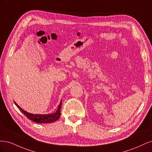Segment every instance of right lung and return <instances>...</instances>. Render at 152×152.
<instances>
[{
  "mask_svg": "<svg viewBox=\"0 0 152 152\" xmlns=\"http://www.w3.org/2000/svg\"><path fill=\"white\" fill-rule=\"evenodd\" d=\"M15 102V104L17 106V107L20 109V111L23 113L27 118L36 123H40V124L52 123L58 120L61 115V102H62L61 101L60 102V103H59V104L58 105V110H56V112L53 113H49V114L30 113L29 112H27L23 109H22L15 102Z\"/></svg>",
  "mask_w": 152,
  "mask_h": 152,
  "instance_id": "obj_1",
  "label": "right lung"
}]
</instances>
